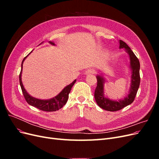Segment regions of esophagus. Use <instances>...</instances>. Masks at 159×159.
<instances>
[{"instance_id": "esophagus-1", "label": "esophagus", "mask_w": 159, "mask_h": 159, "mask_svg": "<svg viewBox=\"0 0 159 159\" xmlns=\"http://www.w3.org/2000/svg\"><path fill=\"white\" fill-rule=\"evenodd\" d=\"M93 74H95V70L93 69H89L88 70H86L85 72V75H90Z\"/></svg>"}]
</instances>
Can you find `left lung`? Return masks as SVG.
Returning a JSON list of instances; mask_svg holds the SVG:
<instances>
[{
  "instance_id": "left-lung-1",
  "label": "left lung",
  "mask_w": 159,
  "mask_h": 159,
  "mask_svg": "<svg viewBox=\"0 0 159 159\" xmlns=\"http://www.w3.org/2000/svg\"><path fill=\"white\" fill-rule=\"evenodd\" d=\"M119 48H124L129 57V70L131 71V84L129 92L126 97L119 100H113L105 95L104 86L105 79L103 75L98 74L96 78L98 80L97 87L95 88L94 97L98 106L109 111H116L127 105L131 104L135 98L136 94L140 85V63L137 56L129 46L122 40H119Z\"/></svg>"
}]
</instances>
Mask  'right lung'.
<instances>
[{"label": "right lung", "instance_id": "1", "mask_svg": "<svg viewBox=\"0 0 159 159\" xmlns=\"http://www.w3.org/2000/svg\"><path fill=\"white\" fill-rule=\"evenodd\" d=\"M43 42H42V43ZM49 43L53 46H55V44L54 42H52L50 41ZM32 52L30 53H32ZM30 53H29V54ZM29 54H28L25 58L23 59L22 61L21 71L20 73V75H19V81H20V87L26 101L28 104L32 105V106L35 107L38 109H39L40 110L44 111H56L59 110L61 107H63L64 105H65L67 102H68V99L69 98V93L70 92L71 88L73 87V85L75 83L76 80H75L73 82L71 83L68 85L66 86V87L61 90V91L59 94H57L56 96H55V97L52 98L51 99H38V98L32 97V95H30L27 92L25 87H24V85L22 84V68H23V63H24V61L26 60V58Z\"/></svg>", "mask_w": 159, "mask_h": 159}]
</instances>
